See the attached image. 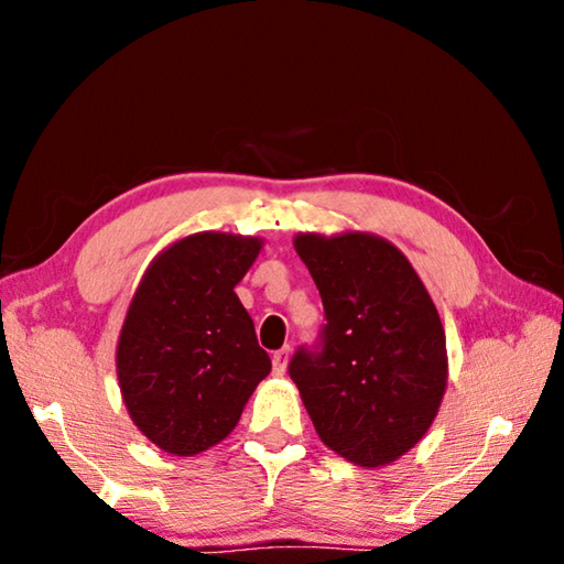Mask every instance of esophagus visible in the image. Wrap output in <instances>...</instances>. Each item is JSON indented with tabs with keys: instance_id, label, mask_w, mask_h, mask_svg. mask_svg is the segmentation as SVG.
Masks as SVG:
<instances>
[{
	"instance_id": "1",
	"label": "esophagus",
	"mask_w": 564,
	"mask_h": 564,
	"mask_svg": "<svg viewBox=\"0 0 564 564\" xmlns=\"http://www.w3.org/2000/svg\"><path fill=\"white\" fill-rule=\"evenodd\" d=\"M273 376H283L285 368H289V360H291V348L285 346L281 350L273 352Z\"/></svg>"
}]
</instances>
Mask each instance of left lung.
Segmentation results:
<instances>
[{
    "mask_svg": "<svg viewBox=\"0 0 564 564\" xmlns=\"http://www.w3.org/2000/svg\"><path fill=\"white\" fill-rule=\"evenodd\" d=\"M293 246L326 311L321 350L301 348L289 366L313 427L360 467L395 463L423 441L447 386L431 293L403 251L376 234H299Z\"/></svg>",
    "mask_w": 564,
    "mask_h": 564,
    "instance_id": "obj_1",
    "label": "left lung"
}]
</instances>
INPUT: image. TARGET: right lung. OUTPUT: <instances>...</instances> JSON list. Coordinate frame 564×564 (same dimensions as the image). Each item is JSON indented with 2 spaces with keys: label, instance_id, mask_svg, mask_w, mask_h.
<instances>
[{
  "label": "right lung",
  "instance_id": "1",
  "mask_svg": "<svg viewBox=\"0 0 564 564\" xmlns=\"http://www.w3.org/2000/svg\"><path fill=\"white\" fill-rule=\"evenodd\" d=\"M263 238L202 231L149 263L119 333L117 376L133 425L164 453L191 457L234 431L271 358L236 283Z\"/></svg>",
  "mask_w": 564,
  "mask_h": 564
}]
</instances>
